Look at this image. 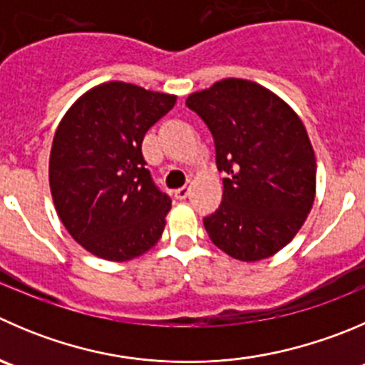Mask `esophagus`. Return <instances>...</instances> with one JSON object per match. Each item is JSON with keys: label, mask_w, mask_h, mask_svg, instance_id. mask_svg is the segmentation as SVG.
<instances>
[{"label": "esophagus", "mask_w": 365, "mask_h": 365, "mask_svg": "<svg viewBox=\"0 0 365 365\" xmlns=\"http://www.w3.org/2000/svg\"><path fill=\"white\" fill-rule=\"evenodd\" d=\"M189 196V187H180V189L175 190V197L176 200H185V197Z\"/></svg>", "instance_id": "1"}]
</instances>
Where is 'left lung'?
Listing matches in <instances>:
<instances>
[{
	"instance_id": "8db88e82",
	"label": "left lung",
	"mask_w": 365,
	"mask_h": 365,
	"mask_svg": "<svg viewBox=\"0 0 365 365\" xmlns=\"http://www.w3.org/2000/svg\"><path fill=\"white\" fill-rule=\"evenodd\" d=\"M187 107L212 132L222 201L203 219L212 242L242 262L272 257L305 222L316 197V155L299 115L269 88L225 78Z\"/></svg>"
}]
</instances>
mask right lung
Instances as JSON below:
<instances>
[{
	"label": "right lung",
	"mask_w": 365,
	"mask_h": 365,
	"mask_svg": "<svg viewBox=\"0 0 365 365\" xmlns=\"http://www.w3.org/2000/svg\"><path fill=\"white\" fill-rule=\"evenodd\" d=\"M175 94L105 81L81 94L53 137L49 189L60 221L88 253L112 262L158 242L171 200L144 165L143 139Z\"/></svg>",
	"instance_id": "1"
}]
</instances>
